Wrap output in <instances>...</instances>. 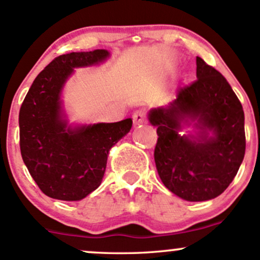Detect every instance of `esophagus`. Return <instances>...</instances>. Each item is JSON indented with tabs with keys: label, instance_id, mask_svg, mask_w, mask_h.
I'll use <instances>...</instances> for the list:
<instances>
[{
	"label": "esophagus",
	"instance_id": "34e87169",
	"mask_svg": "<svg viewBox=\"0 0 260 260\" xmlns=\"http://www.w3.org/2000/svg\"><path fill=\"white\" fill-rule=\"evenodd\" d=\"M133 118V124L135 127H139L141 124L145 123V112L144 110H137L132 116Z\"/></svg>",
	"mask_w": 260,
	"mask_h": 260
}]
</instances>
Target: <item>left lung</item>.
Here are the masks:
<instances>
[{
    "label": "left lung",
    "instance_id": "obj_1",
    "mask_svg": "<svg viewBox=\"0 0 260 260\" xmlns=\"http://www.w3.org/2000/svg\"><path fill=\"white\" fill-rule=\"evenodd\" d=\"M196 78L148 118L158 127L154 160L162 184L186 201H206L227 189L243 161L244 112L224 76L200 56ZM191 121L198 135H179Z\"/></svg>",
    "mask_w": 260,
    "mask_h": 260
}]
</instances>
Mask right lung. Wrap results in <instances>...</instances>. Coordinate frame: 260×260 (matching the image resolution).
Listing matches in <instances>:
<instances>
[{
  "mask_svg": "<svg viewBox=\"0 0 260 260\" xmlns=\"http://www.w3.org/2000/svg\"><path fill=\"white\" fill-rule=\"evenodd\" d=\"M110 55L96 49L58 56L39 73L19 110V147L28 172L51 199L79 201L96 190L111 148L132 128V119L73 128L60 92L74 68L99 64Z\"/></svg>",
  "mask_w": 260,
  "mask_h": 260,
  "instance_id": "obj_1",
  "label": "right lung"
}]
</instances>
